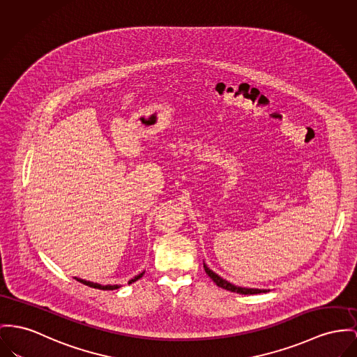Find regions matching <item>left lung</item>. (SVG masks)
I'll list each match as a JSON object with an SVG mask.
<instances>
[{"label": "left lung", "instance_id": "left-lung-1", "mask_svg": "<svg viewBox=\"0 0 357 357\" xmlns=\"http://www.w3.org/2000/svg\"><path fill=\"white\" fill-rule=\"evenodd\" d=\"M204 271L206 273L214 280L215 284L220 288H225L227 291L231 292H237V294H242V295H255V294H261V292H268L269 289H260V288H246V287H238V285L231 284L230 282L222 279L219 275H216L214 271H211L206 264H204Z\"/></svg>", "mask_w": 357, "mask_h": 357}]
</instances>
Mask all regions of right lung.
I'll list each match as a JSON object with an SVG mask.
<instances>
[{"mask_svg": "<svg viewBox=\"0 0 357 357\" xmlns=\"http://www.w3.org/2000/svg\"><path fill=\"white\" fill-rule=\"evenodd\" d=\"M143 273L144 272H142V273H139V275H137L134 279H131L128 283H134V282H137L138 279H141L143 276ZM77 282H79V283H82V284L85 285H89V287H92V288H97V289H116V288H120L121 285L118 284H107V285H102V284H98V283H93V282H88V280H84V279H79V278H74Z\"/></svg>", "mask_w": 357, "mask_h": 357, "instance_id": "right-lung-1", "label": "right lung"}]
</instances>
